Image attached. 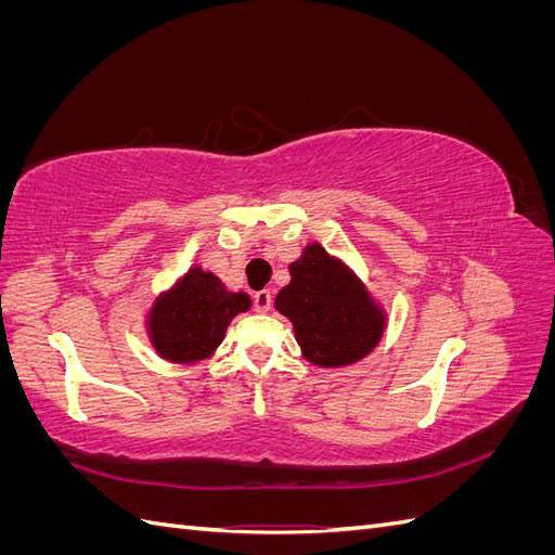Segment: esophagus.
I'll list each match as a JSON object with an SVG mask.
<instances>
[{
	"instance_id": "1",
	"label": "esophagus",
	"mask_w": 555,
	"mask_h": 555,
	"mask_svg": "<svg viewBox=\"0 0 555 555\" xmlns=\"http://www.w3.org/2000/svg\"><path fill=\"white\" fill-rule=\"evenodd\" d=\"M273 306V294L268 289H261L255 294V310L257 312H268Z\"/></svg>"
}]
</instances>
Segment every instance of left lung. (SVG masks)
<instances>
[{"label":"left lung","instance_id":"8db88e82","mask_svg":"<svg viewBox=\"0 0 555 555\" xmlns=\"http://www.w3.org/2000/svg\"><path fill=\"white\" fill-rule=\"evenodd\" d=\"M289 273L275 310L292 322L304 359L319 367H347L371 354L386 331V310L365 282L319 243L304 247Z\"/></svg>","mask_w":555,"mask_h":555}]
</instances>
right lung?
Wrapping results in <instances>:
<instances>
[{"label":"right lung","mask_w":555,"mask_h":555,"mask_svg":"<svg viewBox=\"0 0 555 555\" xmlns=\"http://www.w3.org/2000/svg\"><path fill=\"white\" fill-rule=\"evenodd\" d=\"M249 308V294L227 289L215 273L194 263L153 300L145 333L164 361L194 365L215 357L233 317Z\"/></svg>","instance_id":"1"}]
</instances>
